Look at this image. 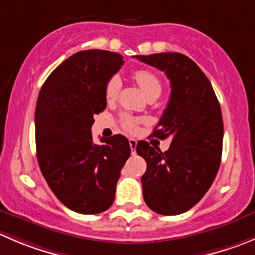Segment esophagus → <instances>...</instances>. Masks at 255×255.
Instances as JSON below:
<instances>
[{
	"mask_svg": "<svg viewBox=\"0 0 255 255\" xmlns=\"http://www.w3.org/2000/svg\"><path fill=\"white\" fill-rule=\"evenodd\" d=\"M128 142H129V147H130V149H132V154H134L135 147H137V140L133 139V138H129V139H128Z\"/></svg>",
	"mask_w": 255,
	"mask_h": 255,
	"instance_id": "esophagus-1",
	"label": "esophagus"
}]
</instances>
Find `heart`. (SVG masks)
Listing matches in <instances>:
<instances>
[{"instance_id":"1","label":"heart","mask_w":255,"mask_h":255,"mask_svg":"<svg viewBox=\"0 0 255 255\" xmlns=\"http://www.w3.org/2000/svg\"><path fill=\"white\" fill-rule=\"evenodd\" d=\"M133 78L135 80V82L138 83V86L140 87V90L144 92V95L147 97L152 95H160L162 92V83H160L159 78L154 75L153 72L148 70H138L133 73ZM121 88V80L117 76H113L110 80L107 81L105 87V97L107 101H113L116 100V97L118 96ZM122 126L129 132H134L137 129V120L130 116H125L122 117Z\"/></svg>"}]
</instances>
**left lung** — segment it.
Instances as JSON below:
<instances>
[{"label": "left lung", "instance_id": "left-lung-1", "mask_svg": "<svg viewBox=\"0 0 255 255\" xmlns=\"http://www.w3.org/2000/svg\"><path fill=\"white\" fill-rule=\"evenodd\" d=\"M163 71L170 98L153 137L170 138L162 152L145 140L137 143L147 162L143 198L153 212L177 216L189 211L208 192L218 173L223 148V118L211 82L189 57L178 52L135 56Z\"/></svg>", "mask_w": 255, "mask_h": 255}]
</instances>
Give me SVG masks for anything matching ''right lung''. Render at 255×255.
<instances>
[{"label": "right lung", "mask_w": 255, "mask_h": 255, "mask_svg": "<svg viewBox=\"0 0 255 255\" xmlns=\"http://www.w3.org/2000/svg\"><path fill=\"white\" fill-rule=\"evenodd\" d=\"M123 63L116 52H77L39 91L34 115L39 168L54 196L77 213H102L112 206L121 169L130 155L125 135L95 144L91 132L93 117L107 106L106 83Z\"/></svg>", "instance_id": "obj_1"}]
</instances>
